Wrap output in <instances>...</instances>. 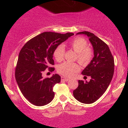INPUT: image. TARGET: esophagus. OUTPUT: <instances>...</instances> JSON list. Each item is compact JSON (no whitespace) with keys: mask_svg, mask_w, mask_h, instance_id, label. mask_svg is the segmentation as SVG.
I'll list each match as a JSON object with an SVG mask.
<instances>
[{"mask_svg":"<svg viewBox=\"0 0 128 128\" xmlns=\"http://www.w3.org/2000/svg\"><path fill=\"white\" fill-rule=\"evenodd\" d=\"M61 80H64V81H68L69 79L68 78H66L64 77V76H61Z\"/></svg>","mask_w":128,"mask_h":128,"instance_id":"34e87169","label":"esophagus"}]
</instances>
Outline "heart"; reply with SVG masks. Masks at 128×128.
<instances>
[{
  "label": "heart",
  "mask_w": 128,
  "mask_h": 128,
  "mask_svg": "<svg viewBox=\"0 0 128 128\" xmlns=\"http://www.w3.org/2000/svg\"><path fill=\"white\" fill-rule=\"evenodd\" d=\"M68 46L77 54L78 60L80 64L85 65L90 62L92 56V50L88 48L87 42L85 39L80 37L73 38L68 42ZM65 48L62 44H60L55 48L54 52V56L58 62L63 60ZM79 70V66L77 63L66 61L60 64L57 68L58 72L61 75L66 77H71Z\"/></svg>",
  "instance_id": "heart-1"
}]
</instances>
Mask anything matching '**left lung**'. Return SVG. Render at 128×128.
Returning a JSON list of instances; mask_svg holds the SVG:
<instances>
[{"label": "left lung", "instance_id": "obj_1", "mask_svg": "<svg viewBox=\"0 0 128 128\" xmlns=\"http://www.w3.org/2000/svg\"><path fill=\"white\" fill-rule=\"evenodd\" d=\"M76 34L86 35L89 38L94 50V57L82 74L90 76L89 82L78 80V86L73 91L76 100L83 104L96 102L106 90L112 80L114 61L108 45L90 32H80Z\"/></svg>", "mask_w": 128, "mask_h": 128}]
</instances>
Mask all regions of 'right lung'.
Instances as JSON below:
<instances>
[{
	"label": "right lung",
	"instance_id": "right-lung-1",
	"mask_svg": "<svg viewBox=\"0 0 128 128\" xmlns=\"http://www.w3.org/2000/svg\"><path fill=\"white\" fill-rule=\"evenodd\" d=\"M73 33L61 34L44 32L30 39L23 46L18 55L15 77L22 93L29 102L36 106H43L54 99L53 88L61 81V76L54 74L44 78L42 73L46 68L52 72L54 50L67 40Z\"/></svg>",
	"mask_w": 128,
	"mask_h": 128
}]
</instances>
